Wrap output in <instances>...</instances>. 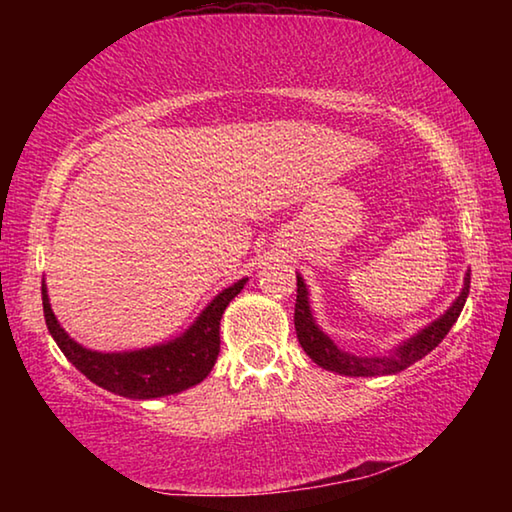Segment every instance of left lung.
Returning <instances> with one entry per match:
<instances>
[{"label":"left lung","instance_id":"8db88e82","mask_svg":"<svg viewBox=\"0 0 512 512\" xmlns=\"http://www.w3.org/2000/svg\"><path fill=\"white\" fill-rule=\"evenodd\" d=\"M467 293H470V271L465 273L463 291L458 293V298L452 302L443 316L433 320L418 334H413L411 339L402 341L391 352L379 354V357H361V354H352L341 350L329 336L318 327L314 314H311L309 305V289L302 275H298V298H296V314H293V323H296V334L302 345V350L307 352V357L318 363L320 368L339 372L345 377H381V375H397V372L413 366L415 361L436 348V345L445 339L449 329L461 316L465 307Z\"/></svg>","mask_w":512,"mask_h":512}]
</instances>
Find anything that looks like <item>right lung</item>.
Instances as JSON below:
<instances>
[{"mask_svg":"<svg viewBox=\"0 0 512 512\" xmlns=\"http://www.w3.org/2000/svg\"><path fill=\"white\" fill-rule=\"evenodd\" d=\"M246 282L248 277H241L232 287L214 296L189 329L176 339L131 352H97L76 343L51 311L47 284H42V309L56 345L92 384L131 400H153V397L183 393L210 375L221 350V316Z\"/></svg>","mask_w":512,"mask_h":512,"instance_id":"1","label":"right lung"}]
</instances>
